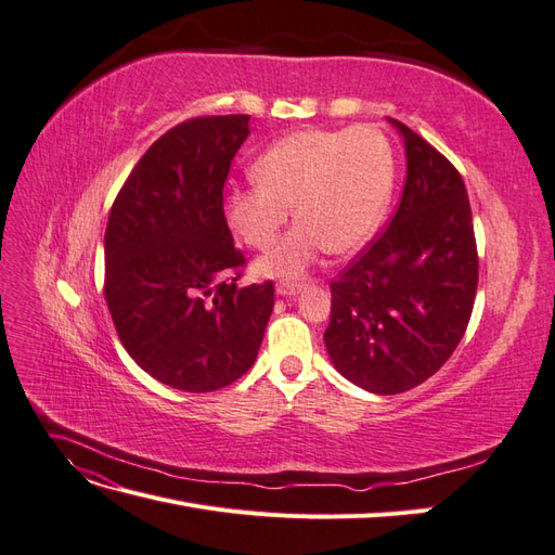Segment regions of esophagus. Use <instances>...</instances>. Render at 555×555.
Here are the masks:
<instances>
[{
	"instance_id": "esophagus-1",
	"label": "esophagus",
	"mask_w": 555,
	"mask_h": 555,
	"mask_svg": "<svg viewBox=\"0 0 555 555\" xmlns=\"http://www.w3.org/2000/svg\"><path fill=\"white\" fill-rule=\"evenodd\" d=\"M304 287H306L304 282H284V280H282V282H278L275 289H278L280 296H296Z\"/></svg>"
}]
</instances>
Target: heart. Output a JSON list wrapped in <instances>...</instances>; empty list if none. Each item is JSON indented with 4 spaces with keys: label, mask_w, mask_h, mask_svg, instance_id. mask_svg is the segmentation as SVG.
<instances>
[{
    "label": "heart",
    "mask_w": 555,
    "mask_h": 555,
    "mask_svg": "<svg viewBox=\"0 0 555 555\" xmlns=\"http://www.w3.org/2000/svg\"><path fill=\"white\" fill-rule=\"evenodd\" d=\"M393 147L375 125L308 129L280 139L257 162V188L229 196V224L249 247H271L296 206V229L257 261L294 278L322 251L349 255L379 227L393 190Z\"/></svg>",
    "instance_id": "heart-1"
}]
</instances>
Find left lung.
Returning <instances> with one entry per match:
<instances>
[{
    "label": "left lung",
    "instance_id": "1",
    "mask_svg": "<svg viewBox=\"0 0 555 555\" xmlns=\"http://www.w3.org/2000/svg\"><path fill=\"white\" fill-rule=\"evenodd\" d=\"M405 139L408 178L389 224L331 280L324 333L335 367L361 389L410 391L449 361L473 314L479 257L465 182L440 150Z\"/></svg>",
    "mask_w": 555,
    "mask_h": 555
}]
</instances>
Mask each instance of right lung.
Segmentation results:
<instances>
[{
  "mask_svg": "<svg viewBox=\"0 0 555 555\" xmlns=\"http://www.w3.org/2000/svg\"><path fill=\"white\" fill-rule=\"evenodd\" d=\"M249 115H201L159 137L117 192L104 236V298L127 354L157 382L208 393L257 359L271 280L238 287L245 257L224 182Z\"/></svg>",
  "mask_w": 555,
  "mask_h": 555,
  "instance_id": "add662e5",
  "label": "right lung"
}]
</instances>
